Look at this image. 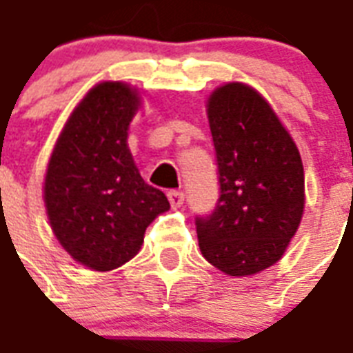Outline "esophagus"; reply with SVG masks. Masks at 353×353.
<instances>
[{"label": "esophagus", "instance_id": "34e87169", "mask_svg": "<svg viewBox=\"0 0 353 353\" xmlns=\"http://www.w3.org/2000/svg\"><path fill=\"white\" fill-rule=\"evenodd\" d=\"M168 199L171 202V206L173 208H180L184 204V193L182 191H176V190H171L168 193Z\"/></svg>", "mask_w": 353, "mask_h": 353}]
</instances>
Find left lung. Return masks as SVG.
I'll use <instances>...</instances> for the list:
<instances>
[{
	"label": "left lung",
	"mask_w": 353,
	"mask_h": 353,
	"mask_svg": "<svg viewBox=\"0 0 353 353\" xmlns=\"http://www.w3.org/2000/svg\"><path fill=\"white\" fill-rule=\"evenodd\" d=\"M221 195L196 217L202 256L228 276L269 269L304 215V165L288 128L261 94L243 83L215 88L206 103Z\"/></svg>",
	"instance_id": "obj_1"
}]
</instances>
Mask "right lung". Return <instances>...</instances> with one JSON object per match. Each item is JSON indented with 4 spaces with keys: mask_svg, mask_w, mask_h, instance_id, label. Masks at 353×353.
I'll return each instance as SVG.
<instances>
[{
    "mask_svg": "<svg viewBox=\"0 0 353 353\" xmlns=\"http://www.w3.org/2000/svg\"><path fill=\"white\" fill-rule=\"evenodd\" d=\"M139 106L130 84H95L68 117L49 158L43 202L51 230L92 270L132 259L147 226L169 210L168 196L141 179L128 149V125Z\"/></svg>",
    "mask_w": 353,
    "mask_h": 353,
    "instance_id": "add662e5",
    "label": "right lung"
}]
</instances>
